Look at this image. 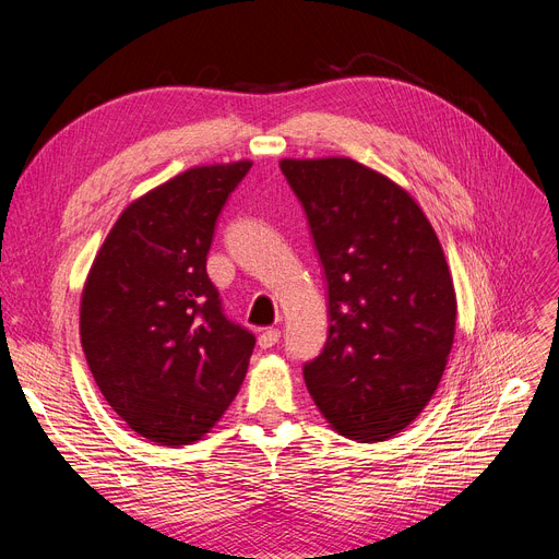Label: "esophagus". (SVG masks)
Listing matches in <instances>:
<instances>
[{
  "instance_id": "34e87169",
  "label": "esophagus",
  "mask_w": 559,
  "mask_h": 559,
  "mask_svg": "<svg viewBox=\"0 0 559 559\" xmlns=\"http://www.w3.org/2000/svg\"><path fill=\"white\" fill-rule=\"evenodd\" d=\"M278 340H281L278 329H264L258 337V344H260V348H272L274 344H278Z\"/></svg>"
}]
</instances>
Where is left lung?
<instances>
[{
    "label": "left lung",
    "mask_w": 559,
    "mask_h": 559,
    "mask_svg": "<svg viewBox=\"0 0 559 559\" xmlns=\"http://www.w3.org/2000/svg\"><path fill=\"white\" fill-rule=\"evenodd\" d=\"M329 283V340L304 367L335 432L385 442L437 392L457 299L437 233L390 176L354 158H283Z\"/></svg>",
    "instance_id": "obj_1"
}]
</instances>
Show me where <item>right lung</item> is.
<instances>
[{"label":"right lung","instance_id":"1","mask_svg":"<svg viewBox=\"0 0 559 559\" xmlns=\"http://www.w3.org/2000/svg\"><path fill=\"white\" fill-rule=\"evenodd\" d=\"M251 165L190 167L131 201L83 283L79 329L95 383L160 447L211 432L247 376L255 337L224 317L205 255Z\"/></svg>","mask_w":559,"mask_h":559}]
</instances>
